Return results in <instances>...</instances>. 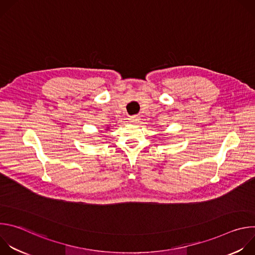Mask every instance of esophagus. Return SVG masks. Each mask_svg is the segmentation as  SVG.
Returning <instances> with one entry per match:
<instances>
[{
	"label": "esophagus",
	"mask_w": 255,
	"mask_h": 255,
	"mask_svg": "<svg viewBox=\"0 0 255 255\" xmlns=\"http://www.w3.org/2000/svg\"><path fill=\"white\" fill-rule=\"evenodd\" d=\"M130 122L132 124H137L139 122V118L137 116H132V117H130Z\"/></svg>",
	"instance_id": "esophagus-1"
}]
</instances>
